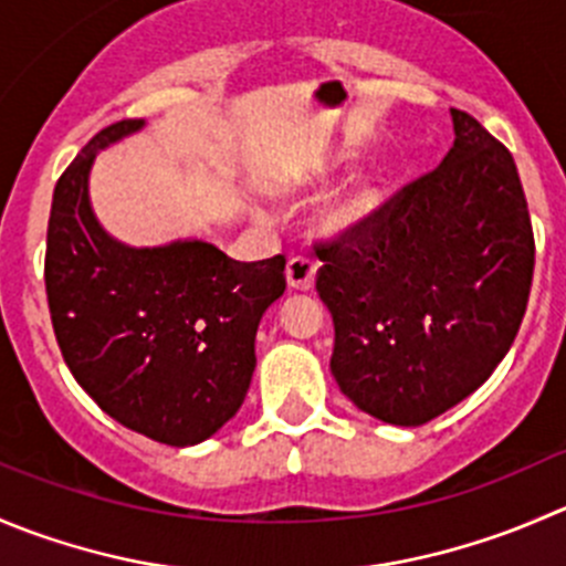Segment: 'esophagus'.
I'll return each instance as SVG.
<instances>
[{"instance_id": "1", "label": "esophagus", "mask_w": 566, "mask_h": 566, "mask_svg": "<svg viewBox=\"0 0 566 566\" xmlns=\"http://www.w3.org/2000/svg\"><path fill=\"white\" fill-rule=\"evenodd\" d=\"M315 273H317L315 262L306 260V256H293V260L287 262L284 276H287V284L293 290H298V293H310V290L315 287Z\"/></svg>"}]
</instances>
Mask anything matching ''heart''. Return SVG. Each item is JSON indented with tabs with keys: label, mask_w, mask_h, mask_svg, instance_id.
<instances>
[{
	"label": "heart",
	"mask_w": 566,
	"mask_h": 566,
	"mask_svg": "<svg viewBox=\"0 0 566 566\" xmlns=\"http://www.w3.org/2000/svg\"><path fill=\"white\" fill-rule=\"evenodd\" d=\"M323 185H328V174H310V177L282 185V188H276V193L295 199V196L315 193ZM384 205H387V188H384L381 179H354V182L345 185L343 190H337V193L323 201V207L315 216L317 232L332 240L359 238L361 232H367L378 221Z\"/></svg>",
	"instance_id": "1"
}]
</instances>
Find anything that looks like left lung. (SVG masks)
I'll list each match as a JSON object with an SVG mask.
<instances>
[{"mask_svg": "<svg viewBox=\"0 0 566 566\" xmlns=\"http://www.w3.org/2000/svg\"><path fill=\"white\" fill-rule=\"evenodd\" d=\"M451 118L457 137L440 168L406 185L359 238L317 251L334 381L356 409L406 429L446 415L495 373L534 279L512 155L473 115Z\"/></svg>", "mask_w": 566, "mask_h": 566, "instance_id": "8db88e82", "label": "left lung"}]
</instances>
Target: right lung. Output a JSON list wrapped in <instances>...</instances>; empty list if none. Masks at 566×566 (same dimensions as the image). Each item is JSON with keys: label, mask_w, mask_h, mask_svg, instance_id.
I'll return each instance as SVG.
<instances>
[{"label": "right lung", "mask_w": 566, "mask_h": 566, "mask_svg": "<svg viewBox=\"0 0 566 566\" xmlns=\"http://www.w3.org/2000/svg\"><path fill=\"white\" fill-rule=\"evenodd\" d=\"M146 126L118 120L65 168L52 196L46 295L76 384L126 429L163 446L210 440L238 415L254 339L284 293V256L238 262L201 238L129 245L98 223V151Z\"/></svg>", "instance_id": "right-lung-1"}]
</instances>
